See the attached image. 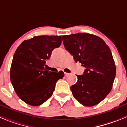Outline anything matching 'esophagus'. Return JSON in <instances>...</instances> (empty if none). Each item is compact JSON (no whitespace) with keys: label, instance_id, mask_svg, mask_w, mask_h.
I'll list each match as a JSON object with an SVG mask.
<instances>
[{"label":"esophagus","instance_id":"34e87169","mask_svg":"<svg viewBox=\"0 0 127 127\" xmlns=\"http://www.w3.org/2000/svg\"><path fill=\"white\" fill-rule=\"evenodd\" d=\"M69 73H65V72H64V76H68V75H69Z\"/></svg>","mask_w":127,"mask_h":127}]
</instances>
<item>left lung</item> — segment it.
Here are the masks:
<instances>
[{
	"label": "left lung",
	"instance_id": "8db88e82",
	"mask_svg": "<svg viewBox=\"0 0 127 127\" xmlns=\"http://www.w3.org/2000/svg\"><path fill=\"white\" fill-rule=\"evenodd\" d=\"M66 50L76 62L86 67L78 81L71 86L74 98L81 105L93 106L103 100L112 90L116 66L110 47L101 38L88 33L63 35Z\"/></svg>",
	"mask_w": 127,
	"mask_h": 127
}]
</instances>
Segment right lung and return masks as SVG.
<instances>
[{
  "mask_svg": "<svg viewBox=\"0 0 127 127\" xmlns=\"http://www.w3.org/2000/svg\"><path fill=\"white\" fill-rule=\"evenodd\" d=\"M61 35H39L24 41L17 48L10 67L12 85L20 99L39 106L53 95L56 83L64 76L46 70V61L61 44Z\"/></svg>",
  "mask_w": 127,
  "mask_h": 127,
  "instance_id": "1",
  "label": "right lung"
}]
</instances>
